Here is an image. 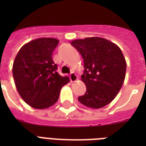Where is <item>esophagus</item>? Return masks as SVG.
<instances>
[{
	"mask_svg": "<svg viewBox=\"0 0 146 146\" xmlns=\"http://www.w3.org/2000/svg\"><path fill=\"white\" fill-rule=\"evenodd\" d=\"M70 79L71 82H76V81L77 80L78 77L75 73H73V72H72V73H70Z\"/></svg>",
	"mask_w": 146,
	"mask_h": 146,
	"instance_id": "34e87169",
	"label": "esophagus"
}]
</instances>
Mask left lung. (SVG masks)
I'll use <instances>...</instances> for the list:
<instances>
[{"label": "left lung", "instance_id": "8db88e82", "mask_svg": "<svg viewBox=\"0 0 146 146\" xmlns=\"http://www.w3.org/2000/svg\"><path fill=\"white\" fill-rule=\"evenodd\" d=\"M82 55V81L86 92L78 98L83 105L101 108L111 103L120 91L126 75L127 63L120 48L99 37L74 40L70 43Z\"/></svg>", "mask_w": 146, "mask_h": 146}]
</instances>
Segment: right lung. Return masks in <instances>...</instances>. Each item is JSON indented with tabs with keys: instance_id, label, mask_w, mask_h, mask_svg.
I'll return each mask as SVG.
<instances>
[{
	"instance_id": "1",
	"label": "right lung",
	"mask_w": 146,
	"mask_h": 146,
	"mask_svg": "<svg viewBox=\"0 0 146 146\" xmlns=\"http://www.w3.org/2000/svg\"><path fill=\"white\" fill-rule=\"evenodd\" d=\"M59 41L40 38L24 44L15 57L13 76L19 96L34 108L52 106L59 98L60 89L70 82L57 72L52 54Z\"/></svg>"
}]
</instances>
